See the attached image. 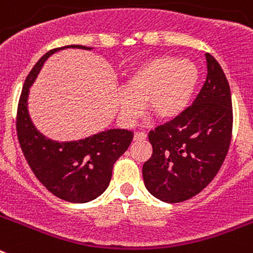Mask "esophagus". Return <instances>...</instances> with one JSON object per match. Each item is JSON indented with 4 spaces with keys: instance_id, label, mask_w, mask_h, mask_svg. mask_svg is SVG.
<instances>
[{
    "instance_id": "esophagus-1",
    "label": "esophagus",
    "mask_w": 253,
    "mask_h": 253,
    "mask_svg": "<svg viewBox=\"0 0 253 253\" xmlns=\"http://www.w3.org/2000/svg\"><path fill=\"white\" fill-rule=\"evenodd\" d=\"M147 138V133L144 131H135L134 133V140H143Z\"/></svg>"
}]
</instances>
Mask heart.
Returning <instances> with one entry per match:
<instances>
[{"mask_svg": "<svg viewBox=\"0 0 253 253\" xmlns=\"http://www.w3.org/2000/svg\"><path fill=\"white\" fill-rule=\"evenodd\" d=\"M199 68L193 60L162 55L143 62L125 78L124 91L118 93L120 118L137 119L143 102L158 119L169 120L186 109L199 82Z\"/></svg>", "mask_w": 253, "mask_h": 253, "instance_id": "heart-1", "label": "heart"}]
</instances>
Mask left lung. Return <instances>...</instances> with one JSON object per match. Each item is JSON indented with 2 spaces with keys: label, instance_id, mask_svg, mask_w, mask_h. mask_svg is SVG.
Masks as SVG:
<instances>
[{
  "label": "left lung",
  "instance_id": "left-lung-1",
  "mask_svg": "<svg viewBox=\"0 0 253 253\" xmlns=\"http://www.w3.org/2000/svg\"><path fill=\"white\" fill-rule=\"evenodd\" d=\"M208 75L193 105L148 134L152 157L143 165L147 190L165 203L199 194L218 173L232 135L231 88L220 64L205 54Z\"/></svg>",
  "mask_w": 253,
  "mask_h": 253
}]
</instances>
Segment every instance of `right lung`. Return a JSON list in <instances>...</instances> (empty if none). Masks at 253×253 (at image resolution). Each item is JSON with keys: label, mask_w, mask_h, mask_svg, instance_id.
I'll return each mask as SVG.
<instances>
[{"label": "right lung", "mask_w": 253, "mask_h": 253, "mask_svg": "<svg viewBox=\"0 0 253 253\" xmlns=\"http://www.w3.org/2000/svg\"><path fill=\"white\" fill-rule=\"evenodd\" d=\"M67 48L91 50L84 45H67L48 51L25 80L17 107L16 130L22 153L38 180L57 198L69 203H88L99 198L110 184L113 166L133 139L128 129H107L84 139L58 142L46 138L29 114L30 87L50 55Z\"/></svg>", "instance_id": "add662e5"}]
</instances>
